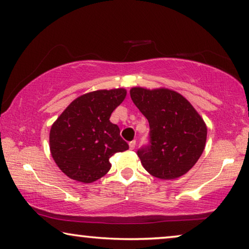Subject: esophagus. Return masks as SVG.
I'll return each instance as SVG.
<instances>
[{
	"mask_svg": "<svg viewBox=\"0 0 249 249\" xmlns=\"http://www.w3.org/2000/svg\"><path fill=\"white\" fill-rule=\"evenodd\" d=\"M136 144H137L136 140H132V141H130V142H129V149H130V150H133V149L136 148Z\"/></svg>",
	"mask_w": 249,
	"mask_h": 249,
	"instance_id": "34e87169",
	"label": "esophagus"
}]
</instances>
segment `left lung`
Segmentation results:
<instances>
[{
    "label": "left lung",
    "mask_w": 249,
    "mask_h": 249,
    "mask_svg": "<svg viewBox=\"0 0 249 249\" xmlns=\"http://www.w3.org/2000/svg\"><path fill=\"white\" fill-rule=\"evenodd\" d=\"M130 97L150 127V146L138 157L156 178L174 180L195 166L204 151L207 125L187 99L167 88L133 87Z\"/></svg>",
    "instance_id": "obj_1"
}]
</instances>
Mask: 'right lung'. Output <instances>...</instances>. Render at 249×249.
I'll list each match as a JSON object with an SVG mask.
<instances>
[{
	"mask_svg": "<svg viewBox=\"0 0 249 249\" xmlns=\"http://www.w3.org/2000/svg\"><path fill=\"white\" fill-rule=\"evenodd\" d=\"M125 95L124 88L85 93L53 122L50 152L69 178L83 183L98 180L111 168L110 157L129 148L120 137L119 127L110 122L112 111Z\"/></svg>",
	"mask_w": 249,
	"mask_h": 249,
	"instance_id": "obj_1",
	"label": "right lung"
}]
</instances>
